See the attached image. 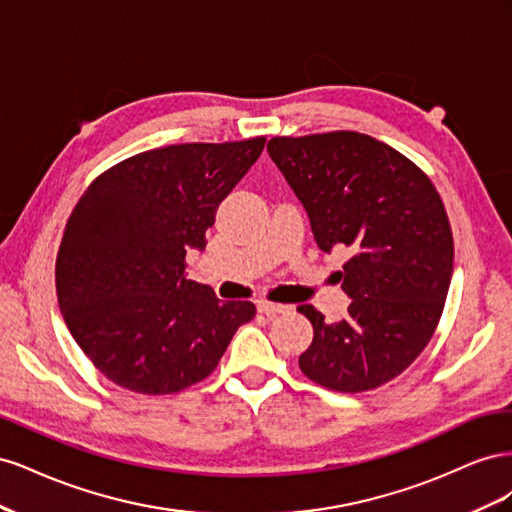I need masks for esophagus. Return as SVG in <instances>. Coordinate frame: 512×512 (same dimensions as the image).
I'll use <instances>...</instances> for the list:
<instances>
[{
  "mask_svg": "<svg viewBox=\"0 0 512 512\" xmlns=\"http://www.w3.org/2000/svg\"><path fill=\"white\" fill-rule=\"evenodd\" d=\"M256 307H258L260 314H265V316H269V318H273V316H277V314H286V312H288L286 305L269 303V301H258Z\"/></svg>",
  "mask_w": 512,
  "mask_h": 512,
  "instance_id": "1",
  "label": "esophagus"
}]
</instances>
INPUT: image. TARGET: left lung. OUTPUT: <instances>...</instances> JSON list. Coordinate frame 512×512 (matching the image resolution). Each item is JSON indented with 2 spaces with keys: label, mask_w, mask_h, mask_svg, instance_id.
<instances>
[{
  "label": "left lung",
  "mask_w": 512,
  "mask_h": 512,
  "mask_svg": "<svg viewBox=\"0 0 512 512\" xmlns=\"http://www.w3.org/2000/svg\"><path fill=\"white\" fill-rule=\"evenodd\" d=\"M269 156L303 203L322 252L346 250L348 316L299 305L314 339L303 374L337 393L378 389L436 331L453 275V232L438 190L404 153L361 132L275 136Z\"/></svg>",
  "instance_id": "obj_1"
}]
</instances>
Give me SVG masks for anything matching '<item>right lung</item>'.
Wrapping results in <instances>:
<instances>
[{
	"label": "right lung",
	"instance_id": "obj_1",
	"mask_svg": "<svg viewBox=\"0 0 512 512\" xmlns=\"http://www.w3.org/2000/svg\"><path fill=\"white\" fill-rule=\"evenodd\" d=\"M267 138L183 143L136 153L89 183L55 262L59 309L76 344L121 389L170 395L205 380L256 316L185 280L222 200Z\"/></svg>",
	"mask_w": 512,
	"mask_h": 512
}]
</instances>
